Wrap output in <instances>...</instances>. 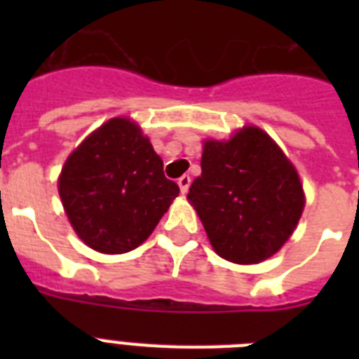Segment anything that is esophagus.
I'll return each instance as SVG.
<instances>
[{
    "instance_id": "1",
    "label": "esophagus",
    "mask_w": 359,
    "mask_h": 359,
    "mask_svg": "<svg viewBox=\"0 0 359 359\" xmlns=\"http://www.w3.org/2000/svg\"><path fill=\"white\" fill-rule=\"evenodd\" d=\"M190 184H191L190 175H182V177L179 179V188H180V191H182V194H186V191H188Z\"/></svg>"
}]
</instances>
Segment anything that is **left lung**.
Masks as SVG:
<instances>
[{
	"label": "left lung",
	"mask_w": 359,
	"mask_h": 359,
	"mask_svg": "<svg viewBox=\"0 0 359 359\" xmlns=\"http://www.w3.org/2000/svg\"><path fill=\"white\" fill-rule=\"evenodd\" d=\"M188 199L216 253L236 264L272 257L304 210L296 169L255 126H245L229 141L205 143L201 177L191 182Z\"/></svg>",
	"instance_id": "obj_1"
}]
</instances>
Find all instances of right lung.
I'll return each mask as SVG.
<instances>
[{"mask_svg":"<svg viewBox=\"0 0 359 359\" xmlns=\"http://www.w3.org/2000/svg\"><path fill=\"white\" fill-rule=\"evenodd\" d=\"M179 191L140 126L119 117L93 132L59 177L70 224L100 253H126L145 242Z\"/></svg>","mask_w":359,"mask_h":359,"instance_id":"right-lung-1","label":"right lung"}]
</instances>
